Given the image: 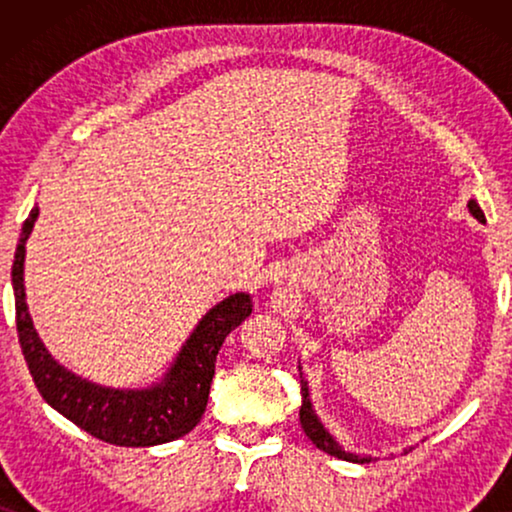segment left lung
I'll return each instance as SVG.
<instances>
[{"label": "left lung", "instance_id": "left-lung-1", "mask_svg": "<svg viewBox=\"0 0 512 512\" xmlns=\"http://www.w3.org/2000/svg\"><path fill=\"white\" fill-rule=\"evenodd\" d=\"M468 212H471L480 223H485V214H482V209L475 200L468 202ZM300 377H303V373H300ZM300 394H303V405H300V426H303L307 438H310L312 443L319 447V450L331 454V457H338V459H345V461H356V464L370 461V457H359V454L342 450V445L338 443V440H335L331 433L326 431V426L319 422L317 415H314L312 401H310V389H307L305 380H300Z\"/></svg>", "mask_w": 512, "mask_h": 512}]
</instances>
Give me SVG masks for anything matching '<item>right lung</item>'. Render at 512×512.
I'll return each instance as SVG.
<instances>
[{
    "label": "right lung",
    "instance_id": "right-lung-1",
    "mask_svg": "<svg viewBox=\"0 0 512 512\" xmlns=\"http://www.w3.org/2000/svg\"><path fill=\"white\" fill-rule=\"evenodd\" d=\"M39 207H34L23 223L11 282L16 296V326L30 375L44 401L81 426L90 436L121 447H151L186 436L205 415L209 387H212L216 354L226 335L251 314L249 293H233L214 305L193 328L191 338L163 380L144 389H114L88 382L60 366L48 354L32 324L25 300V244L30 237Z\"/></svg>",
    "mask_w": 512,
    "mask_h": 512
}]
</instances>
